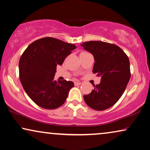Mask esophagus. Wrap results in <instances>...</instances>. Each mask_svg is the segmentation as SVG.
<instances>
[{
  "label": "esophagus",
  "instance_id": "34e87169",
  "mask_svg": "<svg viewBox=\"0 0 150 150\" xmlns=\"http://www.w3.org/2000/svg\"><path fill=\"white\" fill-rule=\"evenodd\" d=\"M80 84H81V82H80L78 81V82H74V85H75V86L80 85Z\"/></svg>",
  "mask_w": 150,
  "mask_h": 150
}]
</instances>
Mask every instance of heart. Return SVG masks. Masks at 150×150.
Wrapping results in <instances>:
<instances>
[{"mask_svg":"<svg viewBox=\"0 0 150 150\" xmlns=\"http://www.w3.org/2000/svg\"><path fill=\"white\" fill-rule=\"evenodd\" d=\"M82 53H86V52H82Z\"/></svg>","mask_w":150,"mask_h":150,"instance_id":"heart-1","label":"heart"}]
</instances>
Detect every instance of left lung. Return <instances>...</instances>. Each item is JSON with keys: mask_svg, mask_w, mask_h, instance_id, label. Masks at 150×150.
Instances as JSON below:
<instances>
[{"mask_svg": "<svg viewBox=\"0 0 150 150\" xmlns=\"http://www.w3.org/2000/svg\"><path fill=\"white\" fill-rule=\"evenodd\" d=\"M80 45L94 56L93 72L101 77L94 90L84 95V100L93 110L108 109L119 100L131 78L129 57L122 49L111 43L88 41Z\"/></svg>", "mask_w": 150, "mask_h": 150, "instance_id": "obj_1", "label": "left lung"}]
</instances>
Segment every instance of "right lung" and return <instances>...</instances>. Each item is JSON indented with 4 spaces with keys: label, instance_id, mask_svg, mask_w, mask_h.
<instances>
[{
    "label": "right lung",
    "instance_id": "obj_1",
    "mask_svg": "<svg viewBox=\"0 0 150 150\" xmlns=\"http://www.w3.org/2000/svg\"><path fill=\"white\" fill-rule=\"evenodd\" d=\"M75 45L59 39L45 37L31 43L19 62V79L30 98L40 107L53 110L66 101L74 82L56 81L54 76L57 65L75 49Z\"/></svg>",
    "mask_w": 150,
    "mask_h": 150
}]
</instances>
